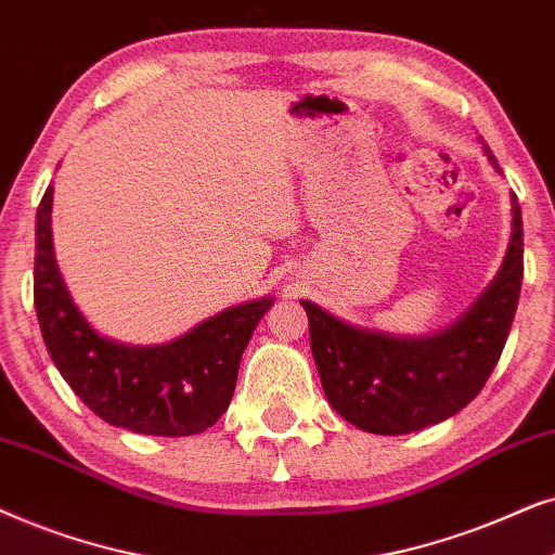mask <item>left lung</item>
<instances>
[{
    "instance_id": "obj_1",
    "label": "left lung",
    "mask_w": 555,
    "mask_h": 555,
    "mask_svg": "<svg viewBox=\"0 0 555 555\" xmlns=\"http://www.w3.org/2000/svg\"><path fill=\"white\" fill-rule=\"evenodd\" d=\"M500 172L490 146H482ZM513 233L498 276L449 327L421 337H398L354 327L301 299L324 396L352 426L371 434L421 431L460 413L498 365L513 327L522 284V216L515 192Z\"/></svg>"
}]
</instances>
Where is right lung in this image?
Wrapping results in <instances>:
<instances>
[{"label":"right lung","instance_id":"obj_1","mask_svg":"<svg viewBox=\"0 0 555 555\" xmlns=\"http://www.w3.org/2000/svg\"><path fill=\"white\" fill-rule=\"evenodd\" d=\"M53 188L35 223V312L53 363L111 426L150 437H192L231 405L241 354L273 297L228 307L172 343L127 345L101 335L73 301L53 248Z\"/></svg>","mask_w":555,"mask_h":555}]
</instances>
